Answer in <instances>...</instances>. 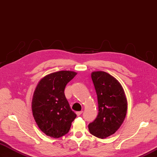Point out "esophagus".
Segmentation results:
<instances>
[{
    "label": "esophagus",
    "instance_id": "obj_1",
    "mask_svg": "<svg viewBox=\"0 0 157 157\" xmlns=\"http://www.w3.org/2000/svg\"><path fill=\"white\" fill-rule=\"evenodd\" d=\"M83 113V111H77L76 112V115H77L78 116H79L80 115H82V113Z\"/></svg>",
    "mask_w": 157,
    "mask_h": 157
}]
</instances>
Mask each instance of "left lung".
<instances>
[{"instance_id": "left-lung-1", "label": "left lung", "mask_w": 157, "mask_h": 157, "mask_svg": "<svg viewBox=\"0 0 157 157\" xmlns=\"http://www.w3.org/2000/svg\"><path fill=\"white\" fill-rule=\"evenodd\" d=\"M91 75L98 95L99 112L88 128L96 137L105 139L113 135L124 121L127 111L126 95L121 84L107 72L93 71Z\"/></svg>"}]
</instances>
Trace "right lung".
I'll return each instance as SVG.
<instances>
[{"label": "right lung", "mask_w": 157, "mask_h": 157, "mask_svg": "<svg viewBox=\"0 0 157 157\" xmlns=\"http://www.w3.org/2000/svg\"><path fill=\"white\" fill-rule=\"evenodd\" d=\"M77 73L59 71L40 80L32 100V111L36 123L44 134L59 138L69 132L76 114L70 109L64 94L67 83Z\"/></svg>", "instance_id": "add662e5"}]
</instances>
